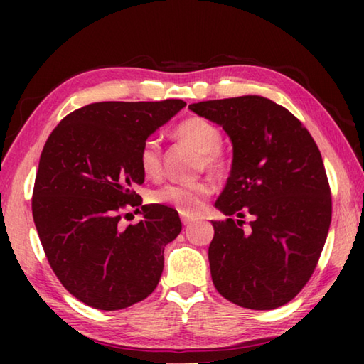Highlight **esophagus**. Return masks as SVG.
I'll return each instance as SVG.
<instances>
[{"instance_id": "34e87169", "label": "esophagus", "mask_w": 364, "mask_h": 364, "mask_svg": "<svg viewBox=\"0 0 364 364\" xmlns=\"http://www.w3.org/2000/svg\"><path fill=\"white\" fill-rule=\"evenodd\" d=\"M194 220H196L194 217H189V215H184V213H181V223H183L184 226H186V225H191V223H193Z\"/></svg>"}]
</instances>
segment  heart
<instances>
[{
  "label": "heart",
  "instance_id": "1",
  "mask_svg": "<svg viewBox=\"0 0 364 364\" xmlns=\"http://www.w3.org/2000/svg\"><path fill=\"white\" fill-rule=\"evenodd\" d=\"M171 136L180 143L193 146L199 151L197 167L221 175L228 167V154L221 146V130L210 120L202 117H186L171 132ZM139 168L147 178L157 180L162 176V149L157 139L143 141L138 152ZM213 181L208 178L191 183H168L152 193L156 204L173 207L184 215L199 213L205 200L213 194Z\"/></svg>",
  "mask_w": 364,
  "mask_h": 364
}]
</instances>
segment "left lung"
I'll return each instance as SVG.
<instances>
[{
  "instance_id": "1",
  "label": "left lung",
  "mask_w": 364,
  "mask_h": 364,
  "mask_svg": "<svg viewBox=\"0 0 364 364\" xmlns=\"http://www.w3.org/2000/svg\"><path fill=\"white\" fill-rule=\"evenodd\" d=\"M230 134L232 168L212 221V281L226 300L250 310L286 305L310 281L328 237L332 199L315 139L297 117L262 96L189 106ZM250 214L247 228L236 222Z\"/></svg>"
}]
</instances>
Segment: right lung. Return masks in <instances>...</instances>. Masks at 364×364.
I'll list each match as a JSON object with an SVG mask.
<instances>
[{
	"label": "right lung",
	"mask_w": 364,
	"mask_h": 364,
	"mask_svg": "<svg viewBox=\"0 0 364 364\" xmlns=\"http://www.w3.org/2000/svg\"><path fill=\"white\" fill-rule=\"evenodd\" d=\"M184 106L181 100L93 102L64 117L46 139L33 221L54 274L88 306L122 310L159 284L164 247L181 221L171 207L141 205L133 186L144 181L143 141ZM130 206H141L145 218L123 230L121 215Z\"/></svg>",
	"instance_id": "obj_1"
}]
</instances>
